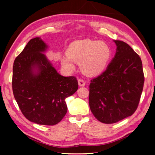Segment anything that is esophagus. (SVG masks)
<instances>
[{
	"label": "esophagus",
	"mask_w": 155,
	"mask_h": 155,
	"mask_svg": "<svg viewBox=\"0 0 155 155\" xmlns=\"http://www.w3.org/2000/svg\"><path fill=\"white\" fill-rule=\"evenodd\" d=\"M78 85H79V86H85V81L83 79H82V78H79V79L78 80Z\"/></svg>",
	"instance_id": "esophagus-1"
}]
</instances>
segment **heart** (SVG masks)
Masks as SVG:
<instances>
[{
	"label": "heart",
	"mask_w": 155,
	"mask_h": 155,
	"mask_svg": "<svg viewBox=\"0 0 155 155\" xmlns=\"http://www.w3.org/2000/svg\"><path fill=\"white\" fill-rule=\"evenodd\" d=\"M67 55L60 59L68 71L74 70V62L81 64L84 74H98L105 69L111 57V51L106 43L91 40L75 41L67 49Z\"/></svg>",
	"instance_id": "b5f03b06"
}]
</instances>
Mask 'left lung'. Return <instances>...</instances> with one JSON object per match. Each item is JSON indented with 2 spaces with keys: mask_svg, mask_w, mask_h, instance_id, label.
<instances>
[{
  "mask_svg": "<svg viewBox=\"0 0 155 155\" xmlns=\"http://www.w3.org/2000/svg\"><path fill=\"white\" fill-rule=\"evenodd\" d=\"M115 57L105 71L90 81L89 103L98 121L113 124L134 114L142 93L144 74L140 56L128 44L114 40Z\"/></svg>",
  "mask_w": 155,
  "mask_h": 155,
  "instance_id": "8db88e82",
  "label": "left lung"
}]
</instances>
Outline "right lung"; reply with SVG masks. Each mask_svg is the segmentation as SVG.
<instances>
[{"instance_id":"1","label":"right lung","mask_w":155,"mask_h":155,"mask_svg":"<svg viewBox=\"0 0 155 155\" xmlns=\"http://www.w3.org/2000/svg\"><path fill=\"white\" fill-rule=\"evenodd\" d=\"M47 46L39 38L28 41L13 65L12 90L22 114L31 122L55 125L67 113L65 99L78 90L77 78L57 73L41 52ZM38 68V72H34Z\"/></svg>"}]
</instances>
